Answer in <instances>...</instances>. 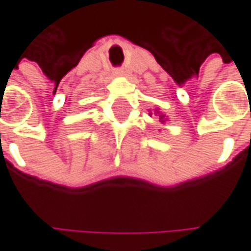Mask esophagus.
Wrapping results in <instances>:
<instances>
[{
	"mask_svg": "<svg viewBox=\"0 0 251 251\" xmlns=\"http://www.w3.org/2000/svg\"><path fill=\"white\" fill-rule=\"evenodd\" d=\"M116 75H119V76H120V75H123V70L117 69V70H116Z\"/></svg>",
	"mask_w": 251,
	"mask_h": 251,
	"instance_id": "obj_1",
	"label": "esophagus"
}]
</instances>
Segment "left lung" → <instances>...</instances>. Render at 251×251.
<instances>
[{
    "label": "left lung",
    "instance_id": "1",
    "mask_svg": "<svg viewBox=\"0 0 251 251\" xmlns=\"http://www.w3.org/2000/svg\"><path fill=\"white\" fill-rule=\"evenodd\" d=\"M164 117H165V116H159V119H161V121H164V120H162V119H164Z\"/></svg>",
    "mask_w": 251,
    "mask_h": 251
}]
</instances>
